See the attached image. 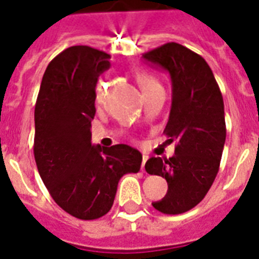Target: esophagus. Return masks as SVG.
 <instances>
[{
	"instance_id": "esophagus-1",
	"label": "esophagus",
	"mask_w": 259,
	"mask_h": 259,
	"mask_svg": "<svg viewBox=\"0 0 259 259\" xmlns=\"http://www.w3.org/2000/svg\"><path fill=\"white\" fill-rule=\"evenodd\" d=\"M148 156H145V154H144V156H142V165H141V169L144 170V172H145V164H146V161H148Z\"/></svg>"
}]
</instances>
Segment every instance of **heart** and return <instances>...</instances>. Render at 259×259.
Masks as SVG:
<instances>
[{
	"label": "heart",
	"instance_id": "heart-1",
	"mask_svg": "<svg viewBox=\"0 0 259 259\" xmlns=\"http://www.w3.org/2000/svg\"><path fill=\"white\" fill-rule=\"evenodd\" d=\"M137 82L141 87V90L144 91V94H149L150 91H153L154 89H158L160 86V83L156 80V79L149 74H145V72H138L137 74ZM103 94H105V90H103V86L99 84L97 87V102L98 103H101L103 101Z\"/></svg>",
	"mask_w": 259,
	"mask_h": 259
}]
</instances>
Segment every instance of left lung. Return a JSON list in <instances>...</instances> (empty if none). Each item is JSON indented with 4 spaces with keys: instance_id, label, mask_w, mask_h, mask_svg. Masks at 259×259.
Returning a JSON list of instances; mask_svg holds the SVG:
<instances>
[{
    "instance_id": "left-lung-1",
    "label": "left lung",
    "mask_w": 259,
    "mask_h": 259,
    "mask_svg": "<svg viewBox=\"0 0 259 259\" xmlns=\"http://www.w3.org/2000/svg\"><path fill=\"white\" fill-rule=\"evenodd\" d=\"M142 58L169 74L172 105L164 133L176 141L173 157L145 164L149 175L168 183L165 196L152 204L168 215L187 212L204 199L219 170L226 141L223 97L207 62L187 47L166 42Z\"/></svg>"
}]
</instances>
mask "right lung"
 I'll return each mask as SVG.
<instances>
[{"instance_id":"add662e5","label":"right lung","mask_w":259,"mask_h":259,"mask_svg":"<svg viewBox=\"0 0 259 259\" xmlns=\"http://www.w3.org/2000/svg\"><path fill=\"white\" fill-rule=\"evenodd\" d=\"M110 55L74 46L47 67L34 107L33 153L51 196L66 212L93 221L109 212L118 181L137 173L142 154L125 144H91L95 87Z\"/></svg>"}]
</instances>
